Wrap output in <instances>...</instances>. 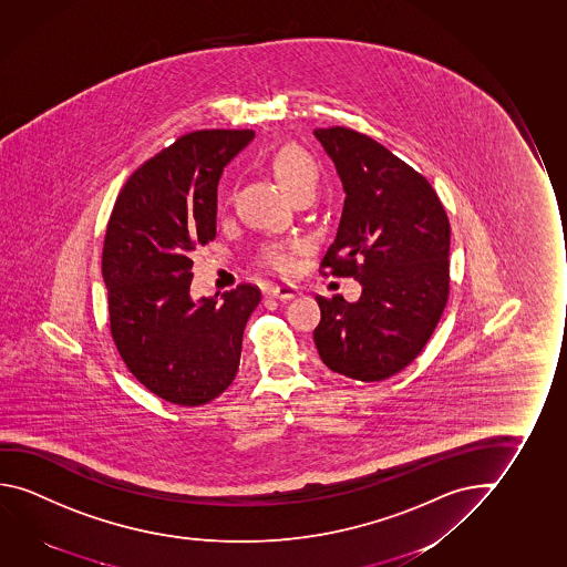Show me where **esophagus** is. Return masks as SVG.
<instances>
[{"mask_svg": "<svg viewBox=\"0 0 567 567\" xmlns=\"http://www.w3.org/2000/svg\"><path fill=\"white\" fill-rule=\"evenodd\" d=\"M267 295L272 298H280V300H290V298L298 297L300 290L295 285H277V287H270Z\"/></svg>", "mask_w": 567, "mask_h": 567, "instance_id": "obj_1", "label": "esophagus"}]
</instances>
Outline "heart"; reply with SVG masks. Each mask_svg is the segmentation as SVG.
Wrapping results in <instances>:
<instances>
[{
  "label": "heart",
  "mask_w": 567,
  "mask_h": 567,
  "mask_svg": "<svg viewBox=\"0 0 567 567\" xmlns=\"http://www.w3.org/2000/svg\"><path fill=\"white\" fill-rule=\"evenodd\" d=\"M270 171L292 202L300 198H315L316 190L322 181V168L318 165V161L305 147L295 143L282 145L272 153ZM227 202L229 200H226V206ZM261 262L277 272H288L292 267L290 249L267 247L262 249Z\"/></svg>",
  "instance_id": "obj_1"
}]
</instances>
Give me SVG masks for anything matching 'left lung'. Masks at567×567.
<instances>
[{
  "label": "left lung",
  "instance_id": "8db88e82",
  "mask_svg": "<svg viewBox=\"0 0 567 567\" xmlns=\"http://www.w3.org/2000/svg\"><path fill=\"white\" fill-rule=\"evenodd\" d=\"M315 135L346 190L320 270L363 287L358 302L316 297V348L340 375L384 381L419 358L442 318L450 219L432 184L369 135L340 125Z\"/></svg>",
  "mask_w": 567,
  "mask_h": 567
}]
</instances>
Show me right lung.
Instances as JSON below:
<instances>
[{
	"instance_id": "add662e5",
	"label": "right lung",
	"mask_w": 567,
	"mask_h": 567,
	"mask_svg": "<svg viewBox=\"0 0 567 567\" xmlns=\"http://www.w3.org/2000/svg\"><path fill=\"white\" fill-rule=\"evenodd\" d=\"M252 130L186 133L125 183L105 231L110 330L131 375L178 406L214 401L236 379L255 285L192 300V252L216 237L224 166Z\"/></svg>"
}]
</instances>
